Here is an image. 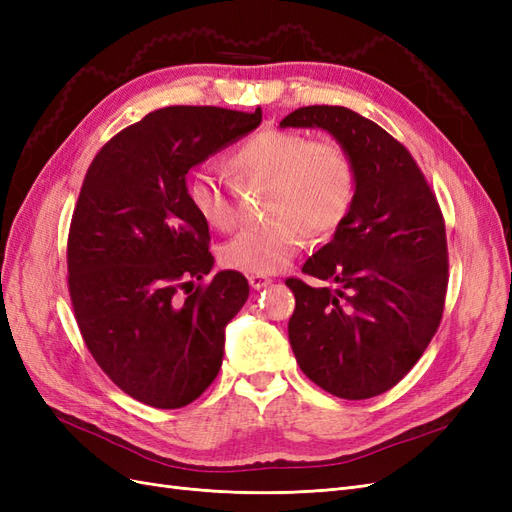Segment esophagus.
Masks as SVG:
<instances>
[{
	"label": "esophagus",
	"instance_id": "34e87169",
	"mask_svg": "<svg viewBox=\"0 0 512 512\" xmlns=\"http://www.w3.org/2000/svg\"><path fill=\"white\" fill-rule=\"evenodd\" d=\"M247 282H250V286L254 290H260V288H267L273 280H271V277H267V275H250V277H247Z\"/></svg>",
	"mask_w": 512,
	"mask_h": 512
}]
</instances>
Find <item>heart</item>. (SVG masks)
<instances>
[{"label": "heart", "instance_id": "b5f03b06", "mask_svg": "<svg viewBox=\"0 0 512 512\" xmlns=\"http://www.w3.org/2000/svg\"><path fill=\"white\" fill-rule=\"evenodd\" d=\"M239 181L269 183L265 213L271 220L243 228L220 252L222 265L241 273L282 271L312 239L342 226L354 207L356 168L337 141H312L301 132L262 130L228 153ZM185 198L209 228L235 224V205L222 179L196 168L185 181Z\"/></svg>", "mask_w": 512, "mask_h": 512}]
</instances>
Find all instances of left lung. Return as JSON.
<instances>
[{
	"label": "left lung",
	"instance_id": "8db88e82",
	"mask_svg": "<svg viewBox=\"0 0 512 512\" xmlns=\"http://www.w3.org/2000/svg\"><path fill=\"white\" fill-rule=\"evenodd\" d=\"M280 128H320L346 147L356 198L333 239L290 277L288 339L303 374L342 399H369L404 378L436 335L448 284L444 218L410 151L344 106H303Z\"/></svg>",
	"mask_w": 512,
	"mask_h": 512
}]
</instances>
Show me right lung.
Instances as JSON below:
<instances>
[{
  "label": "right lung",
  "mask_w": 512,
  "mask_h": 512,
  "mask_svg": "<svg viewBox=\"0 0 512 512\" xmlns=\"http://www.w3.org/2000/svg\"><path fill=\"white\" fill-rule=\"evenodd\" d=\"M260 121V108L166 106L113 136L85 175L68 235L76 324L104 374L147 406L192 404L222 367L226 324L250 286L220 271L192 290L213 256L185 177Z\"/></svg>",
  "instance_id": "add662e5"
}]
</instances>
